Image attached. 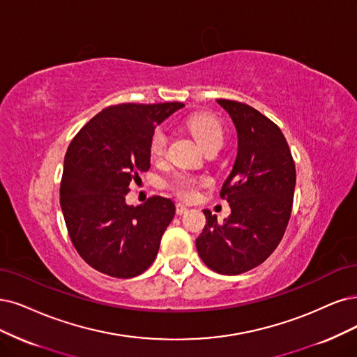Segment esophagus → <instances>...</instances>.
Here are the masks:
<instances>
[{
	"label": "esophagus",
	"mask_w": 357,
	"mask_h": 357,
	"mask_svg": "<svg viewBox=\"0 0 357 357\" xmlns=\"http://www.w3.org/2000/svg\"><path fill=\"white\" fill-rule=\"evenodd\" d=\"M188 212V207L183 204V203H178L176 204V213L178 215H185Z\"/></svg>",
	"instance_id": "34e87169"
}]
</instances>
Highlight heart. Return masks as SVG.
I'll list each match as a JSON object with an SVG mask.
<instances>
[{
    "label": "heart",
    "mask_w": 357,
    "mask_h": 357,
    "mask_svg": "<svg viewBox=\"0 0 357 357\" xmlns=\"http://www.w3.org/2000/svg\"><path fill=\"white\" fill-rule=\"evenodd\" d=\"M187 128L203 150H206L207 147H212V145H220L222 147L225 134H223V129L215 117L203 114V113L192 114L187 119ZM165 149H166V135L162 130H157L150 142V153L153 157H160L163 155ZM206 182H207L206 179H197L188 175H178L174 181H172V190H174L178 195L190 199V197L194 195L197 187L203 185Z\"/></svg>",
    "instance_id": "1"
}]
</instances>
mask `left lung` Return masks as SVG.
<instances>
[{
  "label": "left lung",
  "instance_id": "8db88e82",
  "mask_svg": "<svg viewBox=\"0 0 357 357\" xmlns=\"http://www.w3.org/2000/svg\"><path fill=\"white\" fill-rule=\"evenodd\" d=\"M236 130L238 150L220 195L231 215L218 223L203 210L206 227L195 240L206 265L240 275L265 261L282 240L291 216L296 166L281 129L247 104L216 100Z\"/></svg>",
  "mask_w": 357,
  "mask_h": 357
}]
</instances>
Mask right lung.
Returning <instances> with one entry per match:
<instances>
[{"label":"right lung","mask_w":357,"mask_h":357,"mask_svg":"<svg viewBox=\"0 0 357 357\" xmlns=\"http://www.w3.org/2000/svg\"><path fill=\"white\" fill-rule=\"evenodd\" d=\"M182 102L119 104L77 132L64 157L60 206L70 240L89 266L114 278H134L154 261L175 203L154 195L129 206L138 172L150 169L154 129Z\"/></svg>","instance_id":"obj_1"}]
</instances>
